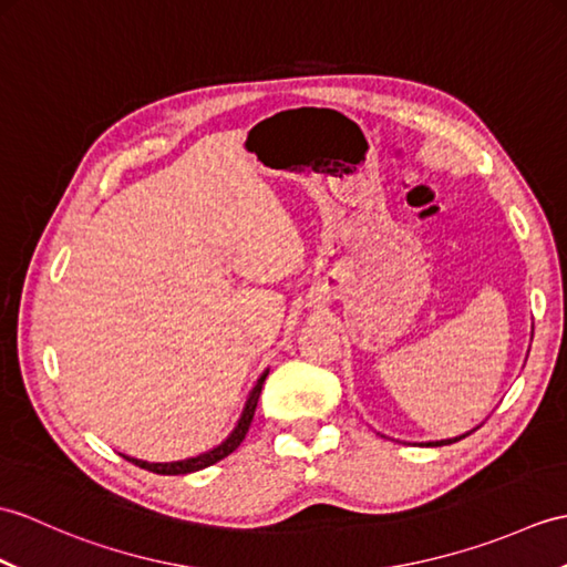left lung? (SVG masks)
Returning <instances> with one entry per match:
<instances>
[{
  "mask_svg": "<svg viewBox=\"0 0 567 567\" xmlns=\"http://www.w3.org/2000/svg\"><path fill=\"white\" fill-rule=\"evenodd\" d=\"M473 432V430H471ZM471 432H466V434H471ZM466 434H462V437H454V440H442V442H425L427 446H442V444H452V442H458V440H464Z\"/></svg>",
  "mask_w": 567,
  "mask_h": 567,
  "instance_id": "left-lung-1",
  "label": "left lung"
}]
</instances>
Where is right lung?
Here are the masks:
<instances>
[{"mask_svg":"<svg viewBox=\"0 0 567 567\" xmlns=\"http://www.w3.org/2000/svg\"><path fill=\"white\" fill-rule=\"evenodd\" d=\"M266 377H268V372L256 381L251 396H248V401H246V408H244V415L239 420V425H236L229 437L224 440L219 446H215L213 452L186 458V462H171V464H150V462H140V458H130V456H125V458H127V462H133L135 466H140V468H147L152 473H162V476H178V473H193V471H200V468H207V466L221 462L224 456H229L236 450V446L244 442L248 427H251V420L256 415V405H258L260 389H262V381H266Z\"/></svg>","mask_w":567,"mask_h":567,"instance_id":"1","label":"right lung"}]
</instances>
